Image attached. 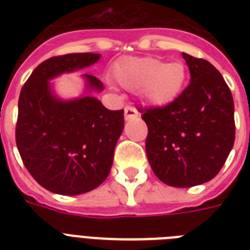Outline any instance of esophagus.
Masks as SVG:
<instances>
[{
    "mask_svg": "<svg viewBox=\"0 0 250 250\" xmlns=\"http://www.w3.org/2000/svg\"><path fill=\"white\" fill-rule=\"evenodd\" d=\"M139 115V111H137L133 106H125V121H128V119H133V118H136Z\"/></svg>",
    "mask_w": 250,
    "mask_h": 250,
    "instance_id": "34e87169",
    "label": "esophagus"
}]
</instances>
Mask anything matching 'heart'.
<instances>
[{"mask_svg": "<svg viewBox=\"0 0 250 250\" xmlns=\"http://www.w3.org/2000/svg\"><path fill=\"white\" fill-rule=\"evenodd\" d=\"M111 76L125 89L139 92L145 102L165 106L182 93L187 68L179 61L164 63L153 57H125L113 64Z\"/></svg>", "mask_w": 250, "mask_h": 250, "instance_id": "heart-1", "label": "heart"}]
</instances>
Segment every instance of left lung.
I'll return each mask as SVG.
<instances>
[{
    "mask_svg": "<svg viewBox=\"0 0 250 250\" xmlns=\"http://www.w3.org/2000/svg\"><path fill=\"white\" fill-rule=\"evenodd\" d=\"M190 83L171 104L141 109L148 125L146 156L171 187L189 188L221 171L235 141L233 98L223 76L202 58L182 53Z\"/></svg>",
    "mask_w": 250,
    "mask_h": 250,
    "instance_id": "obj_1",
    "label": "left lung"
}]
</instances>
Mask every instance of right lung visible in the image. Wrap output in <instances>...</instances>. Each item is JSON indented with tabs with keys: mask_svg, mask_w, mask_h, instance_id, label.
<instances>
[{
	"mask_svg": "<svg viewBox=\"0 0 250 250\" xmlns=\"http://www.w3.org/2000/svg\"><path fill=\"white\" fill-rule=\"evenodd\" d=\"M96 53L52 57L37 66L18 102L15 140L25 168L53 193L76 196L104 183L113 165L114 149L125 127L123 110H109L89 94L63 101L49 80L63 72L88 67L100 60ZM88 90L102 83L85 74Z\"/></svg>",
	"mask_w": 250,
	"mask_h": 250,
	"instance_id": "add662e5",
	"label": "right lung"
}]
</instances>
